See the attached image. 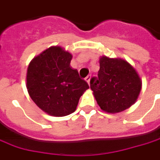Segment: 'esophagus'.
Returning <instances> with one entry per match:
<instances>
[{
  "instance_id": "1",
  "label": "esophagus",
  "mask_w": 160,
  "mask_h": 160,
  "mask_svg": "<svg viewBox=\"0 0 160 160\" xmlns=\"http://www.w3.org/2000/svg\"><path fill=\"white\" fill-rule=\"evenodd\" d=\"M91 75H89V76H87L86 78H85V80H86V82L90 84V81H91Z\"/></svg>"
}]
</instances>
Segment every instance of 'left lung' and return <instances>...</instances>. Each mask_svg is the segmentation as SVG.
<instances>
[{"label": "left lung", "instance_id": "8db88e82", "mask_svg": "<svg viewBox=\"0 0 160 160\" xmlns=\"http://www.w3.org/2000/svg\"><path fill=\"white\" fill-rule=\"evenodd\" d=\"M98 78L91 80V89L100 108L109 113L121 112L136 102L142 87L137 71L120 58L102 57Z\"/></svg>", "mask_w": 160, "mask_h": 160}]
</instances>
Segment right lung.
Returning <instances> with one entry per match:
<instances>
[{"label":"right lung","instance_id":"1","mask_svg":"<svg viewBox=\"0 0 160 160\" xmlns=\"http://www.w3.org/2000/svg\"><path fill=\"white\" fill-rule=\"evenodd\" d=\"M72 55L53 46L34 57L28 67L27 89L36 105L54 117L69 115L89 89L77 69L70 67Z\"/></svg>","mask_w":160,"mask_h":160}]
</instances>
